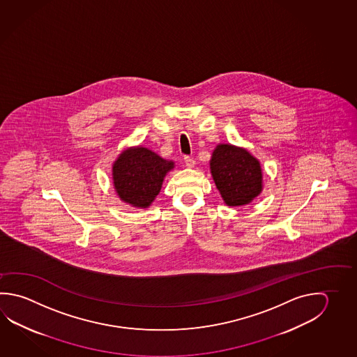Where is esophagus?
I'll return each mask as SVG.
<instances>
[{"instance_id":"obj_1","label":"esophagus","mask_w":357,"mask_h":357,"mask_svg":"<svg viewBox=\"0 0 357 357\" xmlns=\"http://www.w3.org/2000/svg\"><path fill=\"white\" fill-rule=\"evenodd\" d=\"M183 161H185V165L188 166V169H192V167H195V165H196L194 158L190 157V155H185V157H183Z\"/></svg>"}]
</instances>
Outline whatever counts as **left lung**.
I'll use <instances>...</instances> for the list:
<instances>
[{"instance_id":"left-lung-1","label":"left lung","mask_w":357,"mask_h":357,"mask_svg":"<svg viewBox=\"0 0 357 357\" xmlns=\"http://www.w3.org/2000/svg\"><path fill=\"white\" fill-rule=\"evenodd\" d=\"M210 169L221 197L229 206L245 205L261 192L260 163L247 149L233 144H218L211 155Z\"/></svg>"}]
</instances>
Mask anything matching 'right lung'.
Listing matches in <instances>:
<instances>
[{
    "instance_id": "1",
    "label": "right lung",
    "mask_w": 357,
    "mask_h": 357,
    "mask_svg": "<svg viewBox=\"0 0 357 357\" xmlns=\"http://www.w3.org/2000/svg\"><path fill=\"white\" fill-rule=\"evenodd\" d=\"M174 167L172 161L146 147L124 149L113 163L114 188L122 202L135 208H149L162 188L165 176Z\"/></svg>"
}]
</instances>
